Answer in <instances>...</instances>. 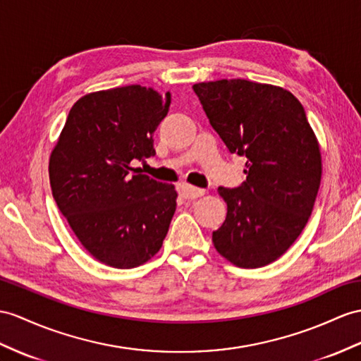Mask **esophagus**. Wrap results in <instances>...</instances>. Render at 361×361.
<instances>
[{
	"instance_id": "1",
	"label": "esophagus",
	"mask_w": 361,
	"mask_h": 361,
	"mask_svg": "<svg viewBox=\"0 0 361 361\" xmlns=\"http://www.w3.org/2000/svg\"><path fill=\"white\" fill-rule=\"evenodd\" d=\"M179 195L183 199H197L200 196H204L205 191L202 188H196L192 185H188V183H182V185H179Z\"/></svg>"
}]
</instances>
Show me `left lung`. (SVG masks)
<instances>
[{"label":"left lung","instance_id":"obj_1","mask_svg":"<svg viewBox=\"0 0 361 361\" xmlns=\"http://www.w3.org/2000/svg\"><path fill=\"white\" fill-rule=\"evenodd\" d=\"M230 153L247 157V180L219 187L226 219L213 231L219 254L260 268L291 247L310 219L322 179L319 142L303 105L282 87L247 79L192 85Z\"/></svg>","mask_w":361,"mask_h":361}]
</instances>
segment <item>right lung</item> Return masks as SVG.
Returning a JSON list of instances; mask_svg holds the SVG:
<instances>
[{
    "instance_id": "1",
    "label": "right lung",
    "mask_w": 361,
    "mask_h": 361,
    "mask_svg": "<svg viewBox=\"0 0 361 361\" xmlns=\"http://www.w3.org/2000/svg\"><path fill=\"white\" fill-rule=\"evenodd\" d=\"M170 102V93L140 85L85 94L51 152L56 205L82 247L109 267L142 265L169 233L178 192L131 162L156 154L153 135Z\"/></svg>"
}]
</instances>
